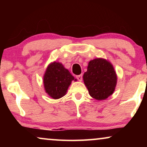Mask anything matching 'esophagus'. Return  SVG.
Returning <instances> with one entry per match:
<instances>
[{
	"label": "esophagus",
	"instance_id": "obj_1",
	"mask_svg": "<svg viewBox=\"0 0 147 147\" xmlns=\"http://www.w3.org/2000/svg\"><path fill=\"white\" fill-rule=\"evenodd\" d=\"M76 78H77L78 81L81 82L82 81V75L81 74V75H78V76H76Z\"/></svg>",
	"mask_w": 147,
	"mask_h": 147
}]
</instances>
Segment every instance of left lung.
Returning <instances> with one entry per match:
<instances>
[{"label":"left lung","instance_id":"8db88e82","mask_svg":"<svg viewBox=\"0 0 147 147\" xmlns=\"http://www.w3.org/2000/svg\"><path fill=\"white\" fill-rule=\"evenodd\" d=\"M83 80L91 97L97 100H104L114 93L117 75L109 61L96 58L88 63Z\"/></svg>","mask_w":147,"mask_h":147}]
</instances>
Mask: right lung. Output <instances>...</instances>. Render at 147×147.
<instances>
[{"instance_id":"1","label":"right lung","mask_w":147,"mask_h":147,"mask_svg":"<svg viewBox=\"0 0 147 147\" xmlns=\"http://www.w3.org/2000/svg\"><path fill=\"white\" fill-rule=\"evenodd\" d=\"M77 81L59 62H51L48 65L43 76L45 92L53 99H59L67 93L71 82Z\"/></svg>"}]
</instances>
